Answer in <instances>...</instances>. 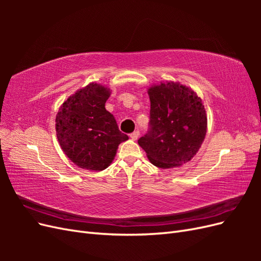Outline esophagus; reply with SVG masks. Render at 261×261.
Segmentation results:
<instances>
[{"mask_svg": "<svg viewBox=\"0 0 261 261\" xmlns=\"http://www.w3.org/2000/svg\"><path fill=\"white\" fill-rule=\"evenodd\" d=\"M129 136H130V138H132L133 140H136V139L139 137V130H135V132H133Z\"/></svg>", "mask_w": 261, "mask_h": 261, "instance_id": "obj_1", "label": "esophagus"}]
</instances>
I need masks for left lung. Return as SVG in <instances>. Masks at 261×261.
<instances>
[{"mask_svg": "<svg viewBox=\"0 0 261 261\" xmlns=\"http://www.w3.org/2000/svg\"><path fill=\"white\" fill-rule=\"evenodd\" d=\"M150 121L138 139L149 161L161 169L188 162L198 151L207 132L201 99L178 83L153 86L148 91Z\"/></svg>", "mask_w": 261, "mask_h": 261, "instance_id": "8db88e82", "label": "left lung"}]
</instances>
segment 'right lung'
Listing matches in <instances>:
<instances>
[{"mask_svg": "<svg viewBox=\"0 0 261 261\" xmlns=\"http://www.w3.org/2000/svg\"><path fill=\"white\" fill-rule=\"evenodd\" d=\"M110 89L90 84L69 97L55 118L61 148L77 167L89 171L107 169L118 145L128 136L118 129L113 114L106 110Z\"/></svg>", "mask_w": 261, "mask_h": 261, "instance_id": "add662e5", "label": "right lung"}]
</instances>
